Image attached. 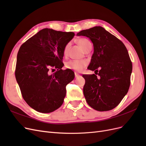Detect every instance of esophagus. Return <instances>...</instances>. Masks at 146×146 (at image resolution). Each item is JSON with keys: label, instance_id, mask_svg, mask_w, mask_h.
<instances>
[{"label": "esophagus", "instance_id": "34e87169", "mask_svg": "<svg viewBox=\"0 0 146 146\" xmlns=\"http://www.w3.org/2000/svg\"><path fill=\"white\" fill-rule=\"evenodd\" d=\"M80 76V75L79 74H78V73H77V72H75V77H76V78L79 77Z\"/></svg>", "mask_w": 146, "mask_h": 146}]
</instances>
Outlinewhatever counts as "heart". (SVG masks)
Instances as JSON below:
<instances>
[{
	"mask_svg": "<svg viewBox=\"0 0 146 146\" xmlns=\"http://www.w3.org/2000/svg\"><path fill=\"white\" fill-rule=\"evenodd\" d=\"M77 43L80 45L83 50H85V48L86 47V46L91 43V42L88 40L86 38H79L77 40ZM70 44L68 43L66 44L65 46L63 48V53L64 55H66L68 54V48L69 47ZM87 64V62L85 60H71L69 61L66 64V67L68 69H72L76 71H81L85 67Z\"/></svg>",
	"mask_w": 146,
	"mask_h": 146,
	"instance_id": "heart-1",
	"label": "heart"
}]
</instances>
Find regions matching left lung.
Masks as SVG:
<instances>
[{
    "label": "left lung",
    "instance_id": "1",
    "mask_svg": "<svg viewBox=\"0 0 146 146\" xmlns=\"http://www.w3.org/2000/svg\"><path fill=\"white\" fill-rule=\"evenodd\" d=\"M78 36L90 38L94 54L88 69L94 74H83V94L88 104L99 111L113 110L129 91L132 63L123 43L100 26L83 30ZM100 70L99 71L98 69Z\"/></svg>",
    "mask_w": 146,
    "mask_h": 146
}]
</instances>
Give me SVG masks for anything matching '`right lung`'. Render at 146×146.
<instances>
[{
  "label": "right lung",
  "mask_w": 146,
  "mask_h": 146,
  "mask_svg": "<svg viewBox=\"0 0 146 146\" xmlns=\"http://www.w3.org/2000/svg\"><path fill=\"white\" fill-rule=\"evenodd\" d=\"M74 32L44 29L29 38L17 53L15 76L23 99L42 113L54 111L63 104L66 86L74 78L69 69H61L63 50ZM56 70L51 74L50 71Z\"/></svg>",
  "instance_id": "1"
}]
</instances>
